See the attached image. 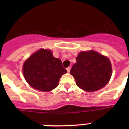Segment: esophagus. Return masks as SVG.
I'll return each mask as SVG.
<instances>
[{
	"label": "esophagus",
	"mask_w": 129,
	"mask_h": 129,
	"mask_svg": "<svg viewBox=\"0 0 129 129\" xmlns=\"http://www.w3.org/2000/svg\"><path fill=\"white\" fill-rule=\"evenodd\" d=\"M66 70H67V72H70V67H68V68H66Z\"/></svg>",
	"instance_id": "1"
}]
</instances>
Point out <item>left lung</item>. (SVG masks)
<instances>
[{
	"label": "left lung",
	"mask_w": 129,
	"mask_h": 129,
	"mask_svg": "<svg viewBox=\"0 0 129 129\" xmlns=\"http://www.w3.org/2000/svg\"><path fill=\"white\" fill-rule=\"evenodd\" d=\"M76 63L70 70L76 85L87 92H94L104 87L110 80L112 66L106 57L94 51L80 53Z\"/></svg>",
	"instance_id": "left-lung-1"
}]
</instances>
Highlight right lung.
I'll list each match as a JSON object with an SVG mask.
<instances>
[{"label":"right lung","instance_id":"obj_1","mask_svg":"<svg viewBox=\"0 0 129 129\" xmlns=\"http://www.w3.org/2000/svg\"><path fill=\"white\" fill-rule=\"evenodd\" d=\"M67 72L61 61L53 56L50 50L41 49L33 53L23 64V74L31 87L49 92L57 86L59 78Z\"/></svg>","mask_w":129,"mask_h":129}]
</instances>
